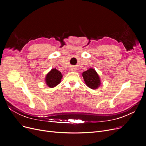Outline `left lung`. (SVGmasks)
I'll list each match as a JSON object with an SVG mask.
<instances>
[{
    "label": "left lung",
    "mask_w": 146,
    "mask_h": 146,
    "mask_svg": "<svg viewBox=\"0 0 146 146\" xmlns=\"http://www.w3.org/2000/svg\"><path fill=\"white\" fill-rule=\"evenodd\" d=\"M84 80L86 85L92 89H97L101 85V81L95 70L90 68L82 74Z\"/></svg>",
    "instance_id": "8db88e82"
}]
</instances>
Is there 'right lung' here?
Returning a JSON list of instances; mask_svg holds the SVG:
<instances>
[{
  "label": "right lung",
  "mask_w": 146,
  "mask_h": 146,
  "mask_svg": "<svg viewBox=\"0 0 146 146\" xmlns=\"http://www.w3.org/2000/svg\"><path fill=\"white\" fill-rule=\"evenodd\" d=\"M63 76L61 73L56 68L52 70L47 74L45 78V82L50 88H54L58 85L61 82Z\"/></svg>",
  "instance_id": "obj_1"
}]
</instances>
